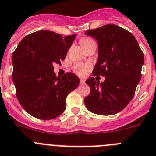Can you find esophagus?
<instances>
[{
    "instance_id": "1",
    "label": "esophagus",
    "mask_w": 156,
    "mask_h": 156,
    "mask_svg": "<svg viewBox=\"0 0 156 156\" xmlns=\"http://www.w3.org/2000/svg\"><path fill=\"white\" fill-rule=\"evenodd\" d=\"M85 82V79H80V84H84Z\"/></svg>"
}]
</instances>
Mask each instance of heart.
<instances>
[{
    "instance_id": "obj_1",
    "label": "heart",
    "mask_w": 156,
    "mask_h": 156,
    "mask_svg": "<svg viewBox=\"0 0 156 156\" xmlns=\"http://www.w3.org/2000/svg\"><path fill=\"white\" fill-rule=\"evenodd\" d=\"M80 43L83 47V48L88 47L89 45L95 43V42L88 37H82L80 40ZM72 71L75 73V75H78L80 77H83L87 75V73L92 69V65L90 64H85V63L78 62L75 63L74 65L72 66Z\"/></svg>"
}]
</instances>
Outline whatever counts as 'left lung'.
I'll use <instances>...</instances> for the list:
<instances>
[{
  "label": "left lung",
  "mask_w": 156,
  "mask_h": 156,
  "mask_svg": "<svg viewBox=\"0 0 156 156\" xmlns=\"http://www.w3.org/2000/svg\"><path fill=\"white\" fill-rule=\"evenodd\" d=\"M85 33L95 38L99 45L92 75L105 77L101 83L95 78L86 80L91 92L84 99L85 106L95 114H116L134 97L141 77L143 52L135 37L116 25H106Z\"/></svg>",
  "instance_id": "8db88e82"
}]
</instances>
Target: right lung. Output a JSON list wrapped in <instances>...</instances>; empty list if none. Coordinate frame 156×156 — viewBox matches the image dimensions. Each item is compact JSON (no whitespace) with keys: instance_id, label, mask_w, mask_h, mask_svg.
Instances as JSON below:
<instances>
[{"instance_id":"1","label":"right lung","mask_w":156,"mask_h":156,"mask_svg":"<svg viewBox=\"0 0 156 156\" xmlns=\"http://www.w3.org/2000/svg\"><path fill=\"white\" fill-rule=\"evenodd\" d=\"M75 36L37 31L24 37L12 54L17 99L36 118L51 120L60 116L65 110L68 95L79 85V78L71 72L56 76L53 66L61 64Z\"/></svg>"}]
</instances>
